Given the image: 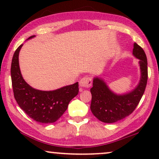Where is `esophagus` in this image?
Returning a JSON list of instances; mask_svg holds the SVG:
<instances>
[{
  "label": "esophagus",
  "instance_id": "34e87169",
  "mask_svg": "<svg viewBox=\"0 0 159 159\" xmlns=\"http://www.w3.org/2000/svg\"><path fill=\"white\" fill-rule=\"evenodd\" d=\"M80 86L82 88H88L92 85V78L90 77H84L82 78L79 82Z\"/></svg>",
  "mask_w": 159,
  "mask_h": 159
}]
</instances>
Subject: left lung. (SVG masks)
I'll return each instance as SVG.
<instances>
[{"instance_id":"8db88e82","label":"left lung","mask_w":159,"mask_h":159,"mask_svg":"<svg viewBox=\"0 0 159 159\" xmlns=\"http://www.w3.org/2000/svg\"><path fill=\"white\" fill-rule=\"evenodd\" d=\"M133 55L138 58L141 77L138 85L131 92L116 95L106 85L101 78L93 80L90 89L92 101L90 109L93 115L104 123H114L132 114L138 106L145 92L148 81V61L145 51L134 43Z\"/></svg>"}]
</instances>
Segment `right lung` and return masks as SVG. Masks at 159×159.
<instances>
[{
  "instance_id": "obj_1",
  "label": "right lung",
  "mask_w": 159,
  "mask_h": 159,
  "mask_svg": "<svg viewBox=\"0 0 159 159\" xmlns=\"http://www.w3.org/2000/svg\"><path fill=\"white\" fill-rule=\"evenodd\" d=\"M22 45H19L14 52L11 67L15 99L19 107L33 120L43 124L55 122L66 111L71 100L78 94L79 84L76 82L53 91L32 88L23 79L19 69V53Z\"/></svg>"
}]
</instances>
